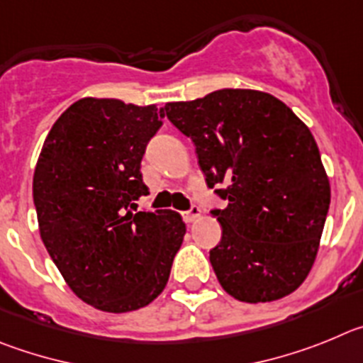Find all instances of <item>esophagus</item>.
<instances>
[{
  "label": "esophagus",
  "mask_w": 363,
  "mask_h": 363,
  "mask_svg": "<svg viewBox=\"0 0 363 363\" xmlns=\"http://www.w3.org/2000/svg\"><path fill=\"white\" fill-rule=\"evenodd\" d=\"M201 217V208H199V206H191V208H189L188 211H184V213H182V218H184V222H194V220H197V218Z\"/></svg>",
  "instance_id": "obj_1"
}]
</instances>
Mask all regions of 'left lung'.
I'll return each instance as SVG.
<instances>
[{
    "instance_id": "obj_1",
    "label": "left lung",
    "mask_w": 363,
    "mask_h": 363,
    "mask_svg": "<svg viewBox=\"0 0 363 363\" xmlns=\"http://www.w3.org/2000/svg\"><path fill=\"white\" fill-rule=\"evenodd\" d=\"M169 123L191 139L208 188L228 201L210 251L218 282L240 302H271L306 280L316 259L331 188L309 128L277 97L224 88L168 103Z\"/></svg>"
}]
</instances>
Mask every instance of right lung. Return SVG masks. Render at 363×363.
<instances>
[{
  "instance_id": "1",
  "label": "right lung",
  "mask_w": 363,
  "mask_h": 363,
  "mask_svg": "<svg viewBox=\"0 0 363 363\" xmlns=\"http://www.w3.org/2000/svg\"><path fill=\"white\" fill-rule=\"evenodd\" d=\"M164 112L84 97L48 132L34 172L39 233L70 289L101 311L157 298L186 224L172 210H137L148 195L141 161Z\"/></svg>"
}]
</instances>
